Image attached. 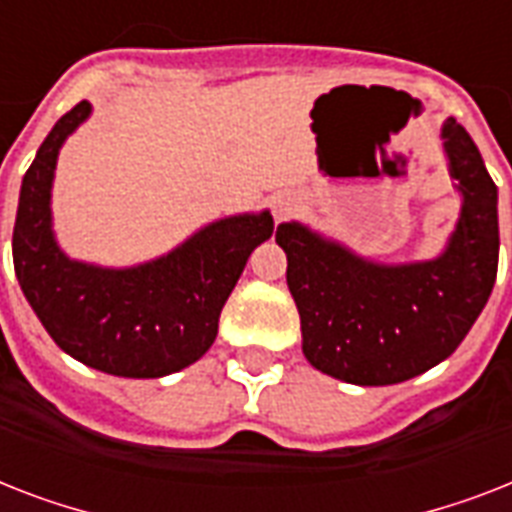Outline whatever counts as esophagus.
Masks as SVG:
<instances>
[{
    "label": "esophagus",
    "instance_id": "1",
    "mask_svg": "<svg viewBox=\"0 0 512 512\" xmlns=\"http://www.w3.org/2000/svg\"><path fill=\"white\" fill-rule=\"evenodd\" d=\"M300 209V201H297L295 193H281L279 199L273 201V215H276V220H287V217H292Z\"/></svg>",
    "mask_w": 512,
    "mask_h": 512
}]
</instances>
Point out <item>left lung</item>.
<instances>
[{"label": "left lung", "instance_id": "8db88e82", "mask_svg": "<svg viewBox=\"0 0 512 512\" xmlns=\"http://www.w3.org/2000/svg\"><path fill=\"white\" fill-rule=\"evenodd\" d=\"M441 138L462 212L436 260L382 265L300 223L276 228L303 353L329 377L396 385L428 372L457 350L492 295L500 260L497 185L457 119H446Z\"/></svg>", "mask_w": 512, "mask_h": 512}]
</instances>
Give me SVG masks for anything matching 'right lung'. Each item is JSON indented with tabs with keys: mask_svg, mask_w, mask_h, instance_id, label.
I'll use <instances>...</instances> for the list:
<instances>
[{
	"mask_svg": "<svg viewBox=\"0 0 512 512\" xmlns=\"http://www.w3.org/2000/svg\"><path fill=\"white\" fill-rule=\"evenodd\" d=\"M76 103L44 138L20 185L12 263L28 305L60 350L116 377H164L199 361L271 212L209 223L170 255L135 268L68 260L55 241L50 191L63 140L90 116Z\"/></svg>",
	"mask_w": 512,
	"mask_h": 512,
	"instance_id": "1",
	"label": "right lung"
}]
</instances>
